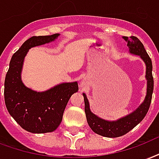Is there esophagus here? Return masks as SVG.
<instances>
[{
  "mask_svg": "<svg viewBox=\"0 0 159 159\" xmlns=\"http://www.w3.org/2000/svg\"><path fill=\"white\" fill-rule=\"evenodd\" d=\"M84 84H85L84 82H81V86H84Z\"/></svg>",
  "mask_w": 159,
  "mask_h": 159,
  "instance_id": "obj_1",
  "label": "esophagus"
}]
</instances>
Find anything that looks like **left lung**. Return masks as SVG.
I'll use <instances>...</instances> for the list:
<instances>
[{
  "instance_id": "left-lung-1",
  "label": "left lung",
  "mask_w": 159,
  "mask_h": 159,
  "mask_svg": "<svg viewBox=\"0 0 159 159\" xmlns=\"http://www.w3.org/2000/svg\"><path fill=\"white\" fill-rule=\"evenodd\" d=\"M125 40L127 42V46L130 54L140 56L142 61L146 64V79H147V94L145 99L141 103L136 110L130 113V115L119 119L117 120L109 121L103 119L99 118L98 116L91 112L89 102L85 93H83L85 103V114L87 121L92 130L95 133L105 137H118L124 136L125 134L129 132L136 125L139 124L144 119L148 111L151 104L152 95L153 92V77H152V64L145 48L141 41L135 36L130 37H123Z\"/></svg>"
}]
</instances>
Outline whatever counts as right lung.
<instances>
[{
	"label": "right lung",
	"mask_w": 159,
	"mask_h": 159,
	"mask_svg": "<svg viewBox=\"0 0 159 159\" xmlns=\"http://www.w3.org/2000/svg\"><path fill=\"white\" fill-rule=\"evenodd\" d=\"M59 34L33 36L26 40L11 59L5 78V103L11 116L20 126L32 133H47L57 129L68 101L78 91V84L61 83L44 92L27 88L22 82L23 61L29 49L55 41Z\"/></svg>",
	"instance_id": "1"
}]
</instances>
